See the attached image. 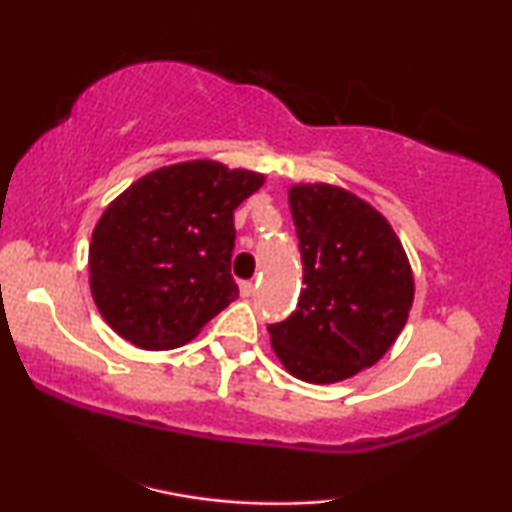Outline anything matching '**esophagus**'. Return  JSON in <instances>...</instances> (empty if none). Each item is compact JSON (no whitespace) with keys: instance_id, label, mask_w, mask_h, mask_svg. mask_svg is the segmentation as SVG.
Returning a JSON list of instances; mask_svg holds the SVG:
<instances>
[{"instance_id":"esophagus-1","label":"esophagus","mask_w":512,"mask_h":512,"mask_svg":"<svg viewBox=\"0 0 512 512\" xmlns=\"http://www.w3.org/2000/svg\"><path fill=\"white\" fill-rule=\"evenodd\" d=\"M240 293H242V298H249L251 293H254V282H249V279L240 282Z\"/></svg>"}]
</instances>
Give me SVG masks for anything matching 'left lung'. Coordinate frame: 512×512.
<instances>
[{"instance_id": "8db88e82", "label": "left lung", "mask_w": 512, "mask_h": 512, "mask_svg": "<svg viewBox=\"0 0 512 512\" xmlns=\"http://www.w3.org/2000/svg\"><path fill=\"white\" fill-rule=\"evenodd\" d=\"M289 207L305 289L268 326L272 349L298 380H347L380 361L408 321V256L387 219L342 188L293 186Z\"/></svg>"}]
</instances>
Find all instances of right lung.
<instances>
[{"instance_id":"obj_1","label":"right lung","mask_w":512,"mask_h":512,"mask_svg":"<svg viewBox=\"0 0 512 512\" xmlns=\"http://www.w3.org/2000/svg\"><path fill=\"white\" fill-rule=\"evenodd\" d=\"M263 174L214 160L160 167L104 209L88 251L104 321L142 349H174L240 296L233 212Z\"/></svg>"}]
</instances>
